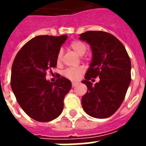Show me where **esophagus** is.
I'll return each mask as SVG.
<instances>
[{"mask_svg": "<svg viewBox=\"0 0 146 146\" xmlns=\"http://www.w3.org/2000/svg\"><path fill=\"white\" fill-rule=\"evenodd\" d=\"M77 85H79V82H72V86H73V87L76 86Z\"/></svg>", "mask_w": 146, "mask_h": 146, "instance_id": "obj_1", "label": "esophagus"}]
</instances>
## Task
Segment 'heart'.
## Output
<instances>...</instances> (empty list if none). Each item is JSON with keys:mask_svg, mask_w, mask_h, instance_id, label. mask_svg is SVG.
<instances>
[{"mask_svg": "<svg viewBox=\"0 0 146 146\" xmlns=\"http://www.w3.org/2000/svg\"><path fill=\"white\" fill-rule=\"evenodd\" d=\"M70 47L79 56H82L86 53L87 49L86 44H85L84 42H81V41H73V42L70 43ZM62 57H63V51L60 50L58 51L57 55V63H60V62L61 61ZM82 72H83V68L82 67L70 68L64 71V74L66 77L69 78L70 80H77Z\"/></svg>", "mask_w": 146, "mask_h": 146, "instance_id": "obj_1", "label": "heart"}]
</instances>
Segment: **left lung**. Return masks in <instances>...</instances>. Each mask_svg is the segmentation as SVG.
Here are the masks:
<instances>
[{
    "label": "left lung",
    "instance_id": "1",
    "mask_svg": "<svg viewBox=\"0 0 146 146\" xmlns=\"http://www.w3.org/2000/svg\"><path fill=\"white\" fill-rule=\"evenodd\" d=\"M80 36L90 45L92 53L82 81L87 86V92L82 98V108L92 117H109L120 108L129 88L131 61L123 44L110 33L88 31ZM96 77L100 82L92 86L89 80Z\"/></svg>",
    "mask_w": 146,
    "mask_h": 146
}]
</instances>
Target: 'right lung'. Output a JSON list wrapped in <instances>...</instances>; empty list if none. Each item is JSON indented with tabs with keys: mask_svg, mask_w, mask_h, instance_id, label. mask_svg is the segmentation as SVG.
Returning <instances> with one entry per match:
<instances>
[{
	"mask_svg": "<svg viewBox=\"0 0 146 146\" xmlns=\"http://www.w3.org/2000/svg\"><path fill=\"white\" fill-rule=\"evenodd\" d=\"M67 35H38L23 46L12 65L10 86L22 109L31 118L48 122L59 117L64 99L72 88L70 80L60 76L55 82L46 72L57 66V55Z\"/></svg>",
	"mask_w": 146,
	"mask_h": 146,
	"instance_id": "right-lung-1",
	"label": "right lung"
}]
</instances>
